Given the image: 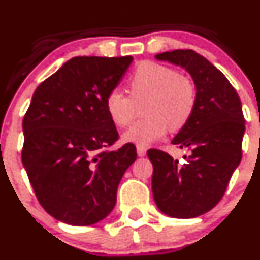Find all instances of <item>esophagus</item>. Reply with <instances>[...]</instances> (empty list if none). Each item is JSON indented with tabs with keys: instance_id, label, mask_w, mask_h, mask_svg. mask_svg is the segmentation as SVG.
<instances>
[{
	"instance_id": "esophagus-1",
	"label": "esophagus",
	"mask_w": 260,
	"mask_h": 260,
	"mask_svg": "<svg viewBox=\"0 0 260 260\" xmlns=\"http://www.w3.org/2000/svg\"><path fill=\"white\" fill-rule=\"evenodd\" d=\"M136 150H138V155L140 156V157L146 155V147L142 146V145H138V146H136Z\"/></svg>"
}]
</instances>
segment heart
Returning <instances> with one entry per match:
<instances>
[{
    "label": "heart",
    "mask_w": 260,
    "mask_h": 260,
    "mask_svg": "<svg viewBox=\"0 0 260 260\" xmlns=\"http://www.w3.org/2000/svg\"><path fill=\"white\" fill-rule=\"evenodd\" d=\"M130 96L113 89L105 96V111L119 127L129 126L135 116V105L146 99L145 119L124 133V140L149 145L171 129H182L189 121L197 102L196 85L188 75L165 64L144 60L136 67L129 82Z\"/></svg>",
    "instance_id": "b5f03b06"
}]
</instances>
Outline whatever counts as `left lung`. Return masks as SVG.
Masks as SVG:
<instances>
[{
    "label": "left lung",
    "mask_w": 260,
    "mask_h": 260,
    "mask_svg": "<svg viewBox=\"0 0 260 260\" xmlns=\"http://www.w3.org/2000/svg\"><path fill=\"white\" fill-rule=\"evenodd\" d=\"M156 58L191 74L197 102L189 121L172 140L188 151L185 164L161 150L147 151L153 166V200L167 216L194 218L222 200L241 162L245 130L242 103L224 74L192 49L160 53Z\"/></svg>",
    "instance_id": "obj_1"
}]
</instances>
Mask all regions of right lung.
<instances>
[{"label":"right lung","instance_id":"add662e5","mask_svg":"<svg viewBox=\"0 0 260 260\" xmlns=\"http://www.w3.org/2000/svg\"><path fill=\"white\" fill-rule=\"evenodd\" d=\"M134 58L74 57L42 82L24 114L22 164L41 206L60 222L90 225L113 211L136 147L105 111Z\"/></svg>","mask_w":260,"mask_h":260}]
</instances>
